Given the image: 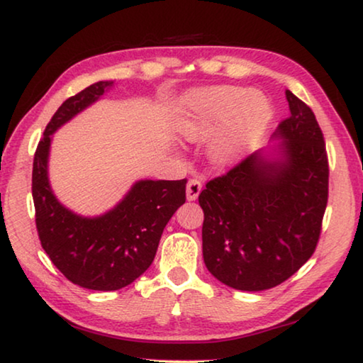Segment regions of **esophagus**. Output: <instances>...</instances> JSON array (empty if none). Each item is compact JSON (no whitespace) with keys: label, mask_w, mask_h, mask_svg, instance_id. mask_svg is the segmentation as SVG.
Segmentation results:
<instances>
[{"label":"esophagus","mask_w":363,"mask_h":363,"mask_svg":"<svg viewBox=\"0 0 363 363\" xmlns=\"http://www.w3.org/2000/svg\"><path fill=\"white\" fill-rule=\"evenodd\" d=\"M200 192H201V181L194 177V179H190L187 182V200L189 201L196 200V196H199Z\"/></svg>","instance_id":"1"}]
</instances>
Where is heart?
Masks as SVG:
<instances>
[{
    "mask_svg": "<svg viewBox=\"0 0 363 363\" xmlns=\"http://www.w3.org/2000/svg\"><path fill=\"white\" fill-rule=\"evenodd\" d=\"M272 116V107L262 94L238 86H214L190 97L177 130L189 140H203L224 125L213 144V155L225 163L262 138Z\"/></svg>",
    "mask_w": 363,
    "mask_h": 363,
    "instance_id": "b5f03b06",
    "label": "heart"
}]
</instances>
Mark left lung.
<instances>
[{
    "label": "left lung",
    "mask_w": 363,
    "mask_h": 363,
    "mask_svg": "<svg viewBox=\"0 0 363 363\" xmlns=\"http://www.w3.org/2000/svg\"><path fill=\"white\" fill-rule=\"evenodd\" d=\"M277 157L255 152L199 195L203 261L224 285L274 288L314 255L328 201V158L315 115L286 91Z\"/></svg>",
    "instance_id": "left-lung-1"
}]
</instances>
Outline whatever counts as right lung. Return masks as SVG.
I'll use <instances>...</instances> for the list:
<instances>
[{
	"label": "right lung",
	"mask_w": 363,
	"mask_h": 363,
	"mask_svg": "<svg viewBox=\"0 0 363 363\" xmlns=\"http://www.w3.org/2000/svg\"><path fill=\"white\" fill-rule=\"evenodd\" d=\"M112 84L97 82L57 108L36 147L32 174L35 223L43 250L72 284L97 291L120 290L140 277L157 255L164 225L186 203L187 179L138 181L113 210L97 218L67 210L52 194L48 179L51 136Z\"/></svg>",
	"instance_id": "1"
}]
</instances>
